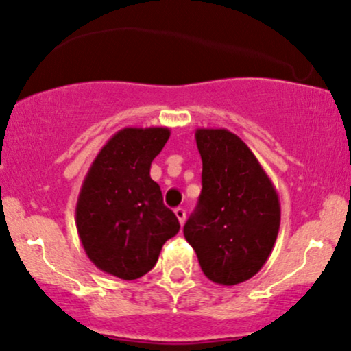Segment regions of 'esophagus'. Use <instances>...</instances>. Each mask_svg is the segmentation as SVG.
<instances>
[{"mask_svg": "<svg viewBox=\"0 0 351 351\" xmlns=\"http://www.w3.org/2000/svg\"><path fill=\"white\" fill-rule=\"evenodd\" d=\"M174 213H176V217H177V219H179V222H180V226H182L184 222H186V210H184L182 207H177Z\"/></svg>", "mask_w": 351, "mask_h": 351, "instance_id": "esophagus-1", "label": "esophagus"}]
</instances>
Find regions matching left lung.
<instances>
[{
  "label": "left lung",
  "mask_w": 351,
  "mask_h": 351,
  "mask_svg": "<svg viewBox=\"0 0 351 351\" xmlns=\"http://www.w3.org/2000/svg\"><path fill=\"white\" fill-rule=\"evenodd\" d=\"M202 191L184 236L213 282L239 285L269 258L280 231L278 192L251 149L228 129L195 130Z\"/></svg>",
  "instance_id": "1"
}]
</instances>
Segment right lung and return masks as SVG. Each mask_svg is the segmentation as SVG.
I'll return each instance as SVG.
<instances>
[{
  "label": "right lung",
  "instance_id": "add662e5",
  "mask_svg": "<svg viewBox=\"0 0 351 351\" xmlns=\"http://www.w3.org/2000/svg\"><path fill=\"white\" fill-rule=\"evenodd\" d=\"M171 137L167 127H125L108 138L86 172L75 222L82 246L104 273L137 280L159 259L179 221L164 206L150 164Z\"/></svg>",
  "mask_w": 351,
  "mask_h": 351
}]
</instances>
